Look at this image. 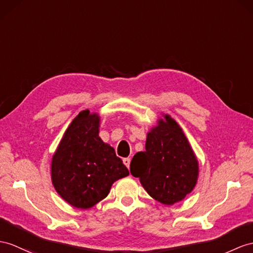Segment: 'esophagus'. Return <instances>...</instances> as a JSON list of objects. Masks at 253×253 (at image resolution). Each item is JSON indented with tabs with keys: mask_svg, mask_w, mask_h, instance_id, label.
<instances>
[{
	"mask_svg": "<svg viewBox=\"0 0 253 253\" xmlns=\"http://www.w3.org/2000/svg\"><path fill=\"white\" fill-rule=\"evenodd\" d=\"M123 163H125V165L126 166V168H127V169H128V168H130L131 159H130V158H125V159H123Z\"/></svg>",
	"mask_w": 253,
	"mask_h": 253,
	"instance_id": "obj_1",
	"label": "esophagus"
}]
</instances>
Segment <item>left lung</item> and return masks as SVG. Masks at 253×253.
I'll use <instances>...</instances> for the list:
<instances>
[{"mask_svg": "<svg viewBox=\"0 0 253 253\" xmlns=\"http://www.w3.org/2000/svg\"><path fill=\"white\" fill-rule=\"evenodd\" d=\"M130 171L151 198L173 205L193 190L199 166L181 128L165 116V121L148 133L146 150L133 157Z\"/></svg>", "mask_w": 253, "mask_h": 253, "instance_id": "left-lung-1", "label": "left lung"}]
</instances>
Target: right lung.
Instances as JSON below:
<instances>
[{
	"mask_svg": "<svg viewBox=\"0 0 253 253\" xmlns=\"http://www.w3.org/2000/svg\"><path fill=\"white\" fill-rule=\"evenodd\" d=\"M98 117L84 110L64 133L51 163L54 189L69 204L90 208L105 199L110 187L128 175L115 149L98 137Z\"/></svg>",
	"mask_w": 253,
	"mask_h": 253,
	"instance_id": "add662e5",
	"label": "right lung"
}]
</instances>
